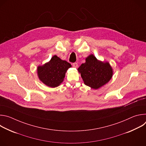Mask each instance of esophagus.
I'll list each match as a JSON object with an SVG mask.
<instances>
[{
  "mask_svg": "<svg viewBox=\"0 0 146 146\" xmlns=\"http://www.w3.org/2000/svg\"><path fill=\"white\" fill-rule=\"evenodd\" d=\"M73 66L74 68H77L78 67V64L77 63H74V64H73Z\"/></svg>",
  "mask_w": 146,
  "mask_h": 146,
  "instance_id": "34e87169",
  "label": "esophagus"
}]
</instances>
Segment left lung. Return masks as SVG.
Listing matches in <instances>:
<instances>
[{
	"label": "left lung",
	"instance_id": "left-lung-1",
	"mask_svg": "<svg viewBox=\"0 0 146 146\" xmlns=\"http://www.w3.org/2000/svg\"><path fill=\"white\" fill-rule=\"evenodd\" d=\"M84 84L94 90L105 86L111 80L113 68L108 62L98 60L93 54L86 58V62L78 68Z\"/></svg>",
	"mask_w": 146,
	"mask_h": 146
}]
</instances>
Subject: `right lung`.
I'll list each match as a JSON object with an SVG mask.
<instances>
[{"label":"right lung","instance_id":"obj_1","mask_svg":"<svg viewBox=\"0 0 146 146\" xmlns=\"http://www.w3.org/2000/svg\"><path fill=\"white\" fill-rule=\"evenodd\" d=\"M72 65L66 60L54 55L50 60L37 68L39 80L47 86L55 88L64 81L68 69Z\"/></svg>","mask_w":146,"mask_h":146}]
</instances>
